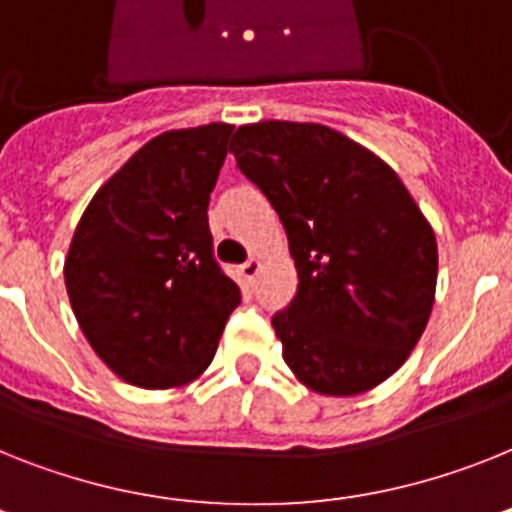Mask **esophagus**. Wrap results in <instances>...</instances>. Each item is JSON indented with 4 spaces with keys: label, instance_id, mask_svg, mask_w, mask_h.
<instances>
[{
    "label": "esophagus",
    "instance_id": "34e87169",
    "mask_svg": "<svg viewBox=\"0 0 512 512\" xmlns=\"http://www.w3.org/2000/svg\"><path fill=\"white\" fill-rule=\"evenodd\" d=\"M260 268H263V260H260V257H249L247 263L242 265V276L247 278V281H255Z\"/></svg>",
    "mask_w": 512,
    "mask_h": 512
}]
</instances>
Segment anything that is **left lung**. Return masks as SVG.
Masks as SVG:
<instances>
[{
    "label": "left lung",
    "instance_id": "obj_1",
    "mask_svg": "<svg viewBox=\"0 0 512 512\" xmlns=\"http://www.w3.org/2000/svg\"><path fill=\"white\" fill-rule=\"evenodd\" d=\"M229 150L289 236L299 286L273 317L283 362L320 395L377 388L409 359L435 304L437 239L411 192L325 124H244Z\"/></svg>",
    "mask_w": 512,
    "mask_h": 512
}]
</instances>
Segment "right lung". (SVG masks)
Listing matches in <instances>:
<instances>
[{"mask_svg": "<svg viewBox=\"0 0 512 512\" xmlns=\"http://www.w3.org/2000/svg\"><path fill=\"white\" fill-rule=\"evenodd\" d=\"M231 124L171 130L93 195L64 260L80 330L106 367L145 390L203 375L239 286L213 260L210 192Z\"/></svg>", "mask_w": 512, "mask_h": 512, "instance_id": "right-lung-1", "label": "right lung"}]
</instances>
